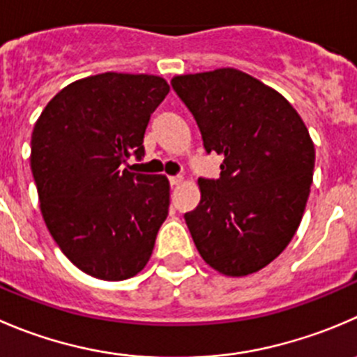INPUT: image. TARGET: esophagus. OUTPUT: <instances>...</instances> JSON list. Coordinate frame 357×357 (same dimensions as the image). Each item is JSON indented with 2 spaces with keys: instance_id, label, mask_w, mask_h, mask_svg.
I'll return each instance as SVG.
<instances>
[{
  "instance_id": "obj_1",
  "label": "esophagus",
  "mask_w": 357,
  "mask_h": 357,
  "mask_svg": "<svg viewBox=\"0 0 357 357\" xmlns=\"http://www.w3.org/2000/svg\"><path fill=\"white\" fill-rule=\"evenodd\" d=\"M169 181H171V186H178L185 181V178H183V176H171V178H169Z\"/></svg>"
}]
</instances>
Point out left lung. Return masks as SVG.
<instances>
[{
    "label": "left lung",
    "mask_w": 357,
    "mask_h": 357,
    "mask_svg": "<svg viewBox=\"0 0 357 357\" xmlns=\"http://www.w3.org/2000/svg\"><path fill=\"white\" fill-rule=\"evenodd\" d=\"M172 89L195 116L220 179H199L185 214L200 256L228 278L261 271L291 242L305 211L316 150L284 96L234 68L178 75Z\"/></svg>",
    "instance_id": "obj_1"
}]
</instances>
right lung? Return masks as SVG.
I'll list each match as a JSON object with an SVG mask.
<instances>
[{"mask_svg":"<svg viewBox=\"0 0 357 357\" xmlns=\"http://www.w3.org/2000/svg\"><path fill=\"white\" fill-rule=\"evenodd\" d=\"M167 94L162 76L101 73L64 86L34 123L41 216L69 261L96 279L139 274L167 218L169 179L122 169L144 155L150 115Z\"/></svg>","mask_w":357,"mask_h":357,"instance_id":"1","label":"right lung"}]
</instances>
